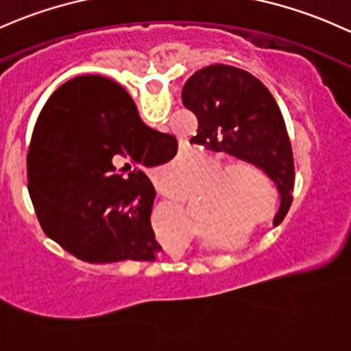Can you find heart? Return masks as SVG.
I'll list each match as a JSON object with an SVG mask.
<instances>
[{
	"label": "heart",
	"mask_w": 351,
	"mask_h": 351,
	"mask_svg": "<svg viewBox=\"0 0 351 351\" xmlns=\"http://www.w3.org/2000/svg\"><path fill=\"white\" fill-rule=\"evenodd\" d=\"M191 165L189 157H177L171 164L160 169L159 180L169 189L177 191L182 186V180L189 172ZM224 171L226 176L216 188L213 187L216 184H206L204 195L206 193L208 195L195 207V217L201 222L199 229L207 236L216 234L217 229L237 231L261 209V199L254 187V181L252 180L254 178L258 182H263V174L259 169L246 160H232L219 165L216 176L217 180ZM177 214L184 226L189 222V217L180 206H177Z\"/></svg>",
	"instance_id": "obj_1"
}]
</instances>
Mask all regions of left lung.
<instances>
[{"mask_svg":"<svg viewBox=\"0 0 351 351\" xmlns=\"http://www.w3.org/2000/svg\"><path fill=\"white\" fill-rule=\"evenodd\" d=\"M182 104L197 117L191 144L261 169L280 192L274 224L281 221L293 202L295 162L285 120L269 90L250 71L217 63L186 82Z\"/></svg>","mask_w":351,"mask_h":351,"instance_id":"obj_1","label":"left lung"}]
</instances>
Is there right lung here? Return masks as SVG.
Masks as SVG:
<instances>
[{
  "mask_svg": "<svg viewBox=\"0 0 351 351\" xmlns=\"http://www.w3.org/2000/svg\"><path fill=\"white\" fill-rule=\"evenodd\" d=\"M177 141L147 127L123 86L82 75L41 108L28 149V191L41 229L86 263L154 261L156 189L145 167L176 156Z\"/></svg>",
  "mask_w": 351,
  "mask_h": 351,
  "instance_id": "obj_1",
  "label": "right lung"
}]
</instances>
